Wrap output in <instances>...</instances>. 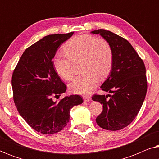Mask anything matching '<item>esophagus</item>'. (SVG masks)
I'll use <instances>...</instances> for the list:
<instances>
[{
    "instance_id": "esophagus-1",
    "label": "esophagus",
    "mask_w": 159,
    "mask_h": 159,
    "mask_svg": "<svg viewBox=\"0 0 159 159\" xmlns=\"http://www.w3.org/2000/svg\"><path fill=\"white\" fill-rule=\"evenodd\" d=\"M83 100L85 102H89L91 101V97L90 96V95H83Z\"/></svg>"
}]
</instances>
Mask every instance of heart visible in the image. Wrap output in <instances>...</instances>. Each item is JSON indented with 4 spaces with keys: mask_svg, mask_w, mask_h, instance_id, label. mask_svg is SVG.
<instances>
[{
    "mask_svg": "<svg viewBox=\"0 0 159 159\" xmlns=\"http://www.w3.org/2000/svg\"><path fill=\"white\" fill-rule=\"evenodd\" d=\"M65 53L58 52L53 58L56 73L66 81L75 75V64L81 61L83 72L69 84L75 94H87L96 86L98 78L103 79L109 74L113 64V51L108 41L90 34L74 37L64 45Z\"/></svg>",
    "mask_w": 159,
    "mask_h": 159,
    "instance_id": "heart-1",
    "label": "heart"
}]
</instances>
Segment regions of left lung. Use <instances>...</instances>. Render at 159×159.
<instances>
[{
	"instance_id": "1",
	"label": "left lung",
	"mask_w": 159,
	"mask_h": 159,
	"mask_svg": "<svg viewBox=\"0 0 159 159\" xmlns=\"http://www.w3.org/2000/svg\"><path fill=\"white\" fill-rule=\"evenodd\" d=\"M91 33L100 34L108 41L113 51L111 69L101 86L111 94L93 96V101L103 104V111L95 121L103 129L116 131L129 125L143 105L147 92L145 64L125 38L102 29Z\"/></svg>"
}]
</instances>
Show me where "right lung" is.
Segmentation results:
<instances>
[{"label":"right lung","mask_w":159,"mask_h":159,"mask_svg":"<svg viewBox=\"0 0 159 159\" xmlns=\"http://www.w3.org/2000/svg\"><path fill=\"white\" fill-rule=\"evenodd\" d=\"M67 34H49L25 50L12 75L14 101L21 116L35 131L45 134L60 132L70 119V110L82 103L80 95L52 98L66 92V87L53 67L58 47L70 38Z\"/></svg>","instance_id":"1"}]
</instances>
